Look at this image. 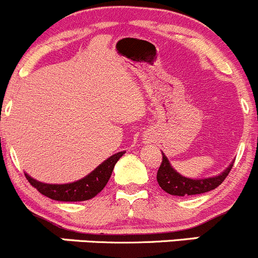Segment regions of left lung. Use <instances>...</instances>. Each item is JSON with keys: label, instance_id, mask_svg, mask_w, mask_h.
Instances as JSON below:
<instances>
[{"label": "left lung", "instance_id": "left-lung-1", "mask_svg": "<svg viewBox=\"0 0 258 258\" xmlns=\"http://www.w3.org/2000/svg\"><path fill=\"white\" fill-rule=\"evenodd\" d=\"M162 164H160L157 173L158 183H159L160 188L163 190H165V192L172 196H179V197L202 195V193L213 190L226 179L229 170L232 169V165H233V162H232L223 172L219 173L218 175H215V177L202 178V179H192V178H187L184 175L179 174L170 165L169 160L165 157L164 153H162Z\"/></svg>", "mask_w": 258, "mask_h": 258}]
</instances>
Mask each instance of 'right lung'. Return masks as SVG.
Segmentation results:
<instances>
[{"instance_id":"1","label":"right lung","mask_w":258,"mask_h":258,"mask_svg":"<svg viewBox=\"0 0 258 258\" xmlns=\"http://www.w3.org/2000/svg\"><path fill=\"white\" fill-rule=\"evenodd\" d=\"M124 153L125 152H119L116 154H113L108 159L104 160L100 165H98L93 172L89 173L86 177L73 183L48 184V183H42L34 179L27 173H25V177L27 178V180L31 183V185H34L41 195L53 201H58V202L88 201L95 197L98 193H100L104 189L108 180L110 179L111 173H113L116 162L123 157Z\"/></svg>"}]
</instances>
